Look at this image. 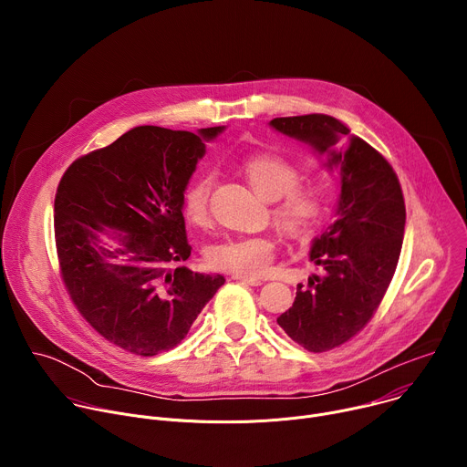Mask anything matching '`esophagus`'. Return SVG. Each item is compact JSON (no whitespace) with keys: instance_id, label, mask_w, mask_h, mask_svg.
<instances>
[{"instance_id":"obj_1","label":"esophagus","mask_w":467,"mask_h":467,"mask_svg":"<svg viewBox=\"0 0 467 467\" xmlns=\"http://www.w3.org/2000/svg\"><path fill=\"white\" fill-rule=\"evenodd\" d=\"M233 279L238 281V283L249 285V286H260V285H262V279H260V277H249V275H238V274H234Z\"/></svg>"}]
</instances>
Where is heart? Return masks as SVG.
Listing matches in <instances>:
<instances>
[{"label":"heart","mask_w":467,"mask_h":467,"mask_svg":"<svg viewBox=\"0 0 467 467\" xmlns=\"http://www.w3.org/2000/svg\"><path fill=\"white\" fill-rule=\"evenodd\" d=\"M249 184L264 197L274 199L272 222L288 238H306L321 223L327 193L319 181H299L297 168L285 157L258 153L242 162ZM214 177L202 173L182 193V211L195 225H207L211 218V193ZM277 242L270 234L223 236L207 247V260L218 270L238 275H260L270 268Z\"/></svg>","instance_id":"heart-1"}]
</instances>
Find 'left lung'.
Here are the masks:
<instances>
[{"label":"left lung","mask_w":467,"mask_h":467,"mask_svg":"<svg viewBox=\"0 0 467 467\" xmlns=\"http://www.w3.org/2000/svg\"><path fill=\"white\" fill-rule=\"evenodd\" d=\"M270 125L340 166L337 222L314 238L310 260L325 270L297 285L292 308L277 317L286 335L312 353L349 342L379 308L395 274L405 236V197L389 162L358 137L335 148L349 129L327 114L275 118Z\"/></svg>","instance_id":"8db88e82"}]
</instances>
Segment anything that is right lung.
Returning <instances> with one entry per match:
<instances>
[{
    "mask_svg": "<svg viewBox=\"0 0 467 467\" xmlns=\"http://www.w3.org/2000/svg\"><path fill=\"white\" fill-rule=\"evenodd\" d=\"M223 127L140 125L79 157L55 195V242L72 303L107 342L140 357L173 349L225 283L179 265L190 256L182 193ZM125 234L107 248L97 233Z\"/></svg>",
    "mask_w": 467,
    "mask_h": 467,
    "instance_id": "add662e5",
    "label": "right lung"
}]
</instances>
